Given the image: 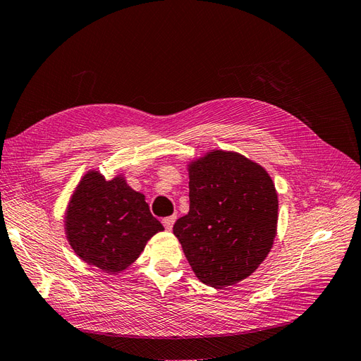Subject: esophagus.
I'll return each instance as SVG.
<instances>
[{
  "label": "esophagus",
  "instance_id": "34e87169",
  "mask_svg": "<svg viewBox=\"0 0 361 361\" xmlns=\"http://www.w3.org/2000/svg\"><path fill=\"white\" fill-rule=\"evenodd\" d=\"M176 219H177V216L165 217V219H161V224H164V226H165L168 231H171L172 226H173V222H176Z\"/></svg>",
  "mask_w": 361,
  "mask_h": 361
}]
</instances>
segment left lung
<instances>
[{"label": "left lung", "mask_w": 361, "mask_h": 361, "mask_svg": "<svg viewBox=\"0 0 361 361\" xmlns=\"http://www.w3.org/2000/svg\"><path fill=\"white\" fill-rule=\"evenodd\" d=\"M189 213L173 225L193 273L224 288L250 276L269 255L277 193L267 171L238 153L216 149L189 166Z\"/></svg>", "instance_id": "obj_1"}]
</instances>
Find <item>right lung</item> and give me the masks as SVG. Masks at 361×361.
I'll return each mask as SVG.
<instances>
[{"label": "right lung", "instance_id": "right-lung-1", "mask_svg": "<svg viewBox=\"0 0 361 361\" xmlns=\"http://www.w3.org/2000/svg\"><path fill=\"white\" fill-rule=\"evenodd\" d=\"M164 231L145 196L123 177L111 181L91 171L76 188L66 214V234L80 259L106 273L126 270L156 232Z\"/></svg>", "mask_w": 361, "mask_h": 361}]
</instances>
